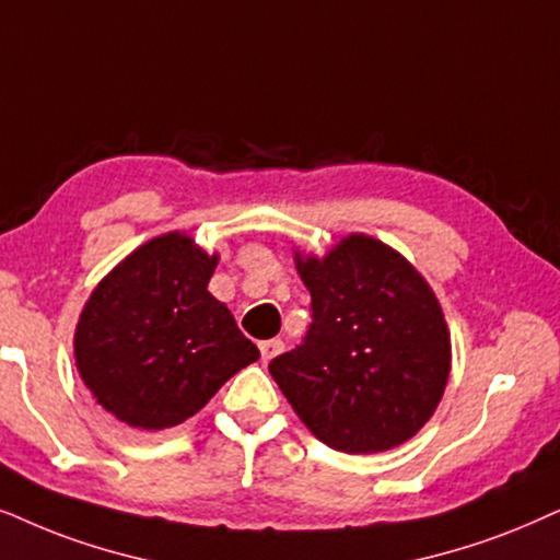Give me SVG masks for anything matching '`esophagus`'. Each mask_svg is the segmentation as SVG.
Masks as SVG:
<instances>
[{
    "label": "esophagus",
    "instance_id": "obj_1",
    "mask_svg": "<svg viewBox=\"0 0 560 560\" xmlns=\"http://www.w3.org/2000/svg\"><path fill=\"white\" fill-rule=\"evenodd\" d=\"M282 350H285L282 339H267V342H259V352H262V360L265 362H270L272 358H278Z\"/></svg>",
    "mask_w": 560,
    "mask_h": 560
}]
</instances>
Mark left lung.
Instances as JSON below:
<instances>
[{
    "label": "left lung",
    "mask_w": 560,
    "mask_h": 560,
    "mask_svg": "<svg viewBox=\"0 0 560 560\" xmlns=\"http://www.w3.org/2000/svg\"><path fill=\"white\" fill-rule=\"evenodd\" d=\"M314 324L270 373L311 434L352 455L404 445L430 422L450 377L442 306L404 254L350 234L324 257L295 252Z\"/></svg>",
    "instance_id": "1"
}]
</instances>
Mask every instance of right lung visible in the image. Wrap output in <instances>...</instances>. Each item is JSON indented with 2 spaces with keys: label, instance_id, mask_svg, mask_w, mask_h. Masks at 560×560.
<instances>
[{
  "label": "right lung",
  "instance_id": "1",
  "mask_svg": "<svg viewBox=\"0 0 560 560\" xmlns=\"http://www.w3.org/2000/svg\"><path fill=\"white\" fill-rule=\"evenodd\" d=\"M218 252L185 231L149 238L113 267L79 314L74 360L94 401L133 430L198 413L259 350L210 295Z\"/></svg>",
  "mask_w": 560,
  "mask_h": 560
}]
</instances>
